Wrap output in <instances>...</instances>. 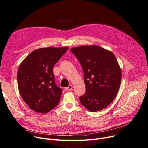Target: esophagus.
Masks as SVG:
<instances>
[{
    "mask_svg": "<svg viewBox=\"0 0 148 148\" xmlns=\"http://www.w3.org/2000/svg\"><path fill=\"white\" fill-rule=\"evenodd\" d=\"M72 89H73V86H72V85H69V86H68V87H66V88H65V89L66 90H67V91L71 90Z\"/></svg>",
    "mask_w": 148,
    "mask_h": 148,
    "instance_id": "34e87169",
    "label": "esophagus"
}]
</instances>
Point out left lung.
Listing matches in <instances>:
<instances>
[{
    "label": "left lung",
    "mask_w": 148,
    "mask_h": 148,
    "mask_svg": "<svg viewBox=\"0 0 148 148\" xmlns=\"http://www.w3.org/2000/svg\"><path fill=\"white\" fill-rule=\"evenodd\" d=\"M80 63L86 92L81 104L92 112L104 109L117 95L122 72L114 54L98 45H82L70 49Z\"/></svg>",
    "instance_id": "left-lung-1"
}]
</instances>
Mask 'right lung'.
<instances>
[{
    "mask_svg": "<svg viewBox=\"0 0 148 148\" xmlns=\"http://www.w3.org/2000/svg\"><path fill=\"white\" fill-rule=\"evenodd\" d=\"M68 49L66 47L38 49L20 64L17 72L18 90L34 111L47 113L58 104L62 90L55 84L53 69Z\"/></svg>",
    "mask_w": 148,
    "mask_h": 148,
    "instance_id": "1",
    "label": "right lung"
}]
</instances>
